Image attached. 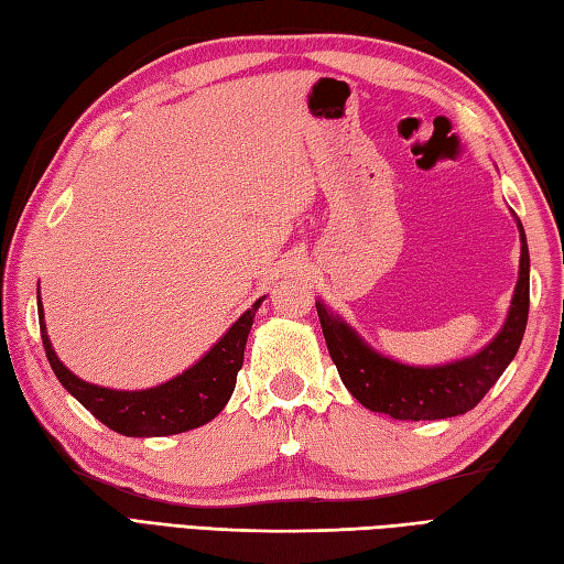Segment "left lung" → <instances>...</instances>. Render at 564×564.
I'll list each match as a JSON object with an SVG mask.
<instances>
[{"instance_id":"1","label":"left lung","mask_w":564,"mask_h":564,"mask_svg":"<svg viewBox=\"0 0 564 564\" xmlns=\"http://www.w3.org/2000/svg\"><path fill=\"white\" fill-rule=\"evenodd\" d=\"M513 213V210H511ZM521 237L519 281L511 295L505 325L495 339L458 361L438 366H410L376 351L344 317L315 301L322 334L339 378L366 410L402 422H431L470 412L517 356L529 322L531 257L523 225L513 213Z\"/></svg>"}]
</instances>
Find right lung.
<instances>
[{
  "mask_svg": "<svg viewBox=\"0 0 564 564\" xmlns=\"http://www.w3.org/2000/svg\"><path fill=\"white\" fill-rule=\"evenodd\" d=\"M259 301L245 310L232 327L203 354L198 361L186 368L184 373L174 376L162 386L145 390H113L104 386H94L77 378L72 370L59 361L51 337H47L43 303H41V283H39V322L41 339L53 373L63 382V388L75 398L84 410H89L101 424L113 429L116 434L150 438V436H172L184 431L198 429L213 422L230 402L237 373L245 361V346L249 329L254 325V315Z\"/></svg>",
  "mask_w": 564,
  "mask_h": 564,
  "instance_id": "right-lung-1",
  "label": "right lung"
}]
</instances>
